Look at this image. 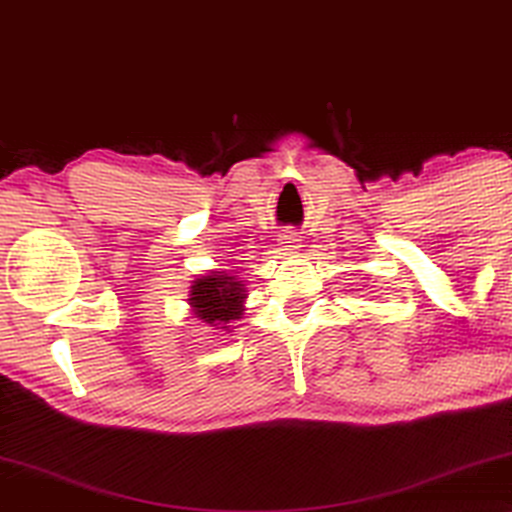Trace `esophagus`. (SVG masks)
Masks as SVG:
<instances>
[{
  "label": "esophagus",
  "instance_id": "obj_1",
  "mask_svg": "<svg viewBox=\"0 0 512 512\" xmlns=\"http://www.w3.org/2000/svg\"><path fill=\"white\" fill-rule=\"evenodd\" d=\"M281 243H283L285 250H297V248H299V238H297L295 234H285V236H281Z\"/></svg>",
  "mask_w": 512,
  "mask_h": 512
}]
</instances>
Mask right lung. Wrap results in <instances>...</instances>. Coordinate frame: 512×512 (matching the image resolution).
Masks as SVG:
<instances>
[{
	"instance_id": "right-lung-1",
	"label": "right lung",
	"mask_w": 512,
	"mask_h": 512,
	"mask_svg": "<svg viewBox=\"0 0 512 512\" xmlns=\"http://www.w3.org/2000/svg\"><path fill=\"white\" fill-rule=\"evenodd\" d=\"M243 288L231 276H203L192 285V306L206 323H229L241 316Z\"/></svg>"
}]
</instances>
